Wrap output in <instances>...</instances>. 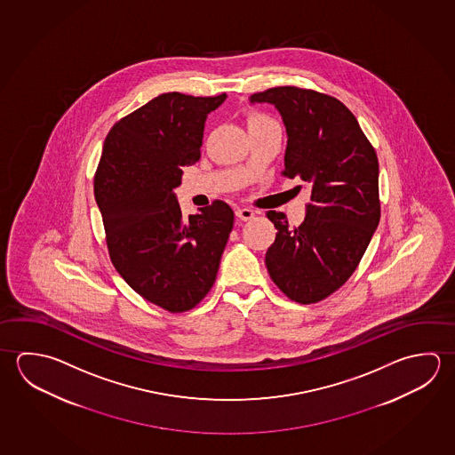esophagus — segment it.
<instances>
[{
	"mask_svg": "<svg viewBox=\"0 0 455 455\" xmlns=\"http://www.w3.org/2000/svg\"><path fill=\"white\" fill-rule=\"evenodd\" d=\"M255 216L254 211L249 208H238L236 209V217L241 220H251Z\"/></svg>",
	"mask_w": 455,
	"mask_h": 455,
	"instance_id": "obj_1",
	"label": "esophagus"
}]
</instances>
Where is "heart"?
<instances>
[{"mask_svg": "<svg viewBox=\"0 0 455 455\" xmlns=\"http://www.w3.org/2000/svg\"><path fill=\"white\" fill-rule=\"evenodd\" d=\"M265 124H275V121L270 120L268 116H265L262 113H254L249 116L247 121V128H255V126H265Z\"/></svg>", "mask_w": 455, "mask_h": 455, "instance_id": "b5f03b06", "label": "heart"}]
</instances>
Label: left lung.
<instances>
[{
    "instance_id": "8db88e82",
    "label": "left lung",
    "mask_w": 455,
    "mask_h": 455,
    "mask_svg": "<svg viewBox=\"0 0 455 455\" xmlns=\"http://www.w3.org/2000/svg\"><path fill=\"white\" fill-rule=\"evenodd\" d=\"M251 104L275 105L287 134L284 176L311 187L299 227H289L283 212H267L278 230L267 270L291 300L319 302L356 270L380 220L374 147L334 97L279 86L252 94Z\"/></svg>"
}]
</instances>
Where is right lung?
<instances>
[{
  "mask_svg": "<svg viewBox=\"0 0 455 455\" xmlns=\"http://www.w3.org/2000/svg\"><path fill=\"white\" fill-rule=\"evenodd\" d=\"M227 94L166 92L118 121L94 179L113 265L145 300L171 313L193 308L216 281L235 214L214 201L182 216L177 188L200 160L204 123Z\"/></svg>",
  "mask_w": 455,
  "mask_h": 455,
  "instance_id": "1",
  "label": "right lung"
}]
</instances>
